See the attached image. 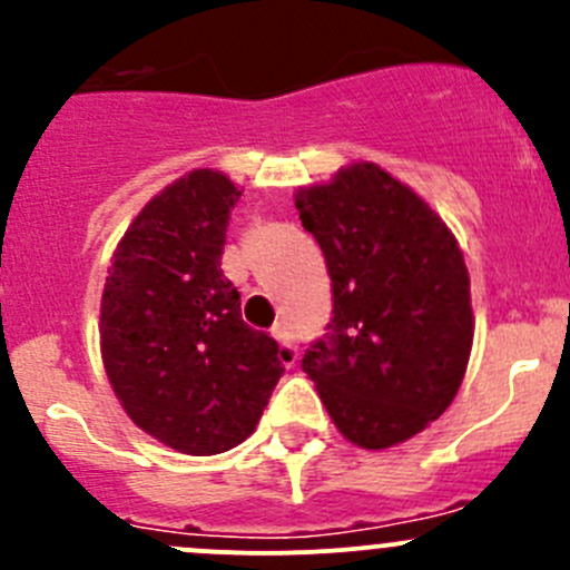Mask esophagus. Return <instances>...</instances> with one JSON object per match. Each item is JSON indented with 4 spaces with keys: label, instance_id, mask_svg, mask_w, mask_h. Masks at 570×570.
<instances>
[{
    "label": "esophagus",
    "instance_id": "esophagus-1",
    "mask_svg": "<svg viewBox=\"0 0 570 570\" xmlns=\"http://www.w3.org/2000/svg\"><path fill=\"white\" fill-rule=\"evenodd\" d=\"M273 336L278 338V344H281V358H284L286 364L297 361V347H295V342H292V333L284 322H278V325L273 327Z\"/></svg>",
    "mask_w": 570,
    "mask_h": 570
}]
</instances>
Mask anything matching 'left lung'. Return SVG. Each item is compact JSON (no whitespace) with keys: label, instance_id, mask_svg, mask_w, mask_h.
<instances>
[{"label":"left lung","instance_id":"1","mask_svg":"<svg viewBox=\"0 0 570 570\" xmlns=\"http://www.w3.org/2000/svg\"><path fill=\"white\" fill-rule=\"evenodd\" d=\"M331 275L333 312L301 366L344 439L386 450L461 389L474 336L463 253L416 193L372 163L297 189Z\"/></svg>","mask_w":570,"mask_h":570}]
</instances>
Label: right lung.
I'll use <instances>...</instances> for the list:
<instances>
[{
    "mask_svg": "<svg viewBox=\"0 0 570 570\" xmlns=\"http://www.w3.org/2000/svg\"><path fill=\"white\" fill-rule=\"evenodd\" d=\"M239 189L193 170L135 217L101 295V358L137 428L184 455L243 444L284 375L269 333L245 325L223 275Z\"/></svg>",
    "mask_w": 570,
    "mask_h": 570,
    "instance_id": "add662e5",
    "label": "right lung"
}]
</instances>
